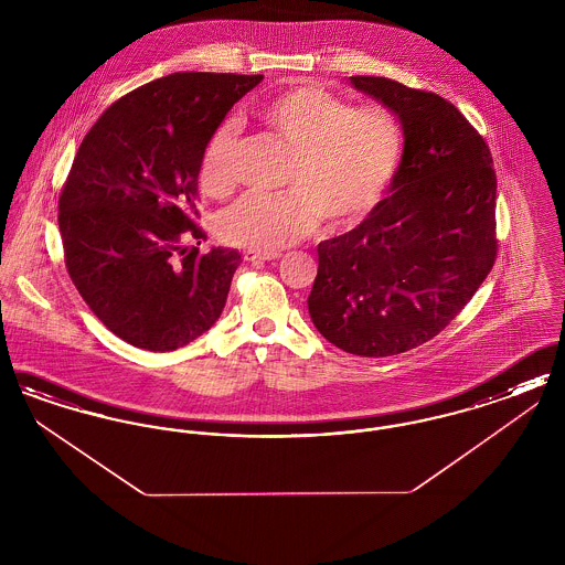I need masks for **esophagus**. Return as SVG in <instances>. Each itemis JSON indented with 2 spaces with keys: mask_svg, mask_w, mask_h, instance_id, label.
<instances>
[{
  "mask_svg": "<svg viewBox=\"0 0 565 565\" xmlns=\"http://www.w3.org/2000/svg\"><path fill=\"white\" fill-rule=\"evenodd\" d=\"M281 254H258V252H245L243 254V258L247 260V263H269V260H277Z\"/></svg>",
  "mask_w": 565,
  "mask_h": 565,
  "instance_id": "esophagus-1",
  "label": "esophagus"
}]
</instances>
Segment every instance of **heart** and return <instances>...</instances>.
Here are the masks:
<instances>
[{
    "instance_id": "obj_1",
    "label": "heart",
    "mask_w": 565,
    "mask_h": 565,
    "mask_svg": "<svg viewBox=\"0 0 565 565\" xmlns=\"http://www.w3.org/2000/svg\"><path fill=\"white\" fill-rule=\"evenodd\" d=\"M273 137L295 150L284 189L267 196L247 194L222 212L217 237L233 247L275 254L311 235L360 228L375 214L392 186L404 154L403 127L385 108H355L320 84L290 86L256 109ZM237 127L222 122L210 135L199 184L210 196L231 194L235 175Z\"/></svg>"
}]
</instances>
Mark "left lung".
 <instances>
[{
  "instance_id": "obj_1",
  "label": "left lung",
  "mask_w": 565,
  "mask_h": 565,
  "mask_svg": "<svg viewBox=\"0 0 565 565\" xmlns=\"http://www.w3.org/2000/svg\"><path fill=\"white\" fill-rule=\"evenodd\" d=\"M351 84L398 116L403 162L375 214L318 245L307 307L339 350L385 358L434 339L483 284L498 252V182L483 137L454 104L390 78Z\"/></svg>"
}]
</instances>
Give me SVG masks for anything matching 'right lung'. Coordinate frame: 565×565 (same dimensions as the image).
I'll return each mask as SVG.
<instances>
[{
  "label": "right lung",
  "mask_w": 565,
  "mask_h": 565,
  "mask_svg": "<svg viewBox=\"0 0 565 565\" xmlns=\"http://www.w3.org/2000/svg\"><path fill=\"white\" fill-rule=\"evenodd\" d=\"M263 76L178 72L111 104L58 196L65 267L88 309L139 350L173 351L220 318L242 254L196 224L203 148Z\"/></svg>",
  "instance_id": "1"
}]
</instances>
